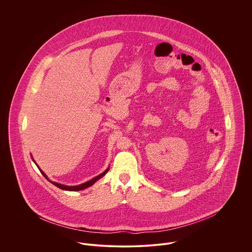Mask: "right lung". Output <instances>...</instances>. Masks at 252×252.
Segmentation results:
<instances>
[{"mask_svg":"<svg viewBox=\"0 0 252 252\" xmlns=\"http://www.w3.org/2000/svg\"><path fill=\"white\" fill-rule=\"evenodd\" d=\"M33 161L35 162V160L33 159ZM35 164H36V162H35ZM37 166V165H36ZM37 168H38V166H37ZM38 170L40 171V173L42 174V176L46 179V180H48V181H50L52 184H54L55 186H57L58 188H60V189H63V190H67V191H79V190H82V189H85V188H87V187H89V186H91V185H93L96 181L98 180H100L101 178H103L107 173H108V168L104 172V173H102L101 175H99V176H97V177H95L94 179H92V180H89V181H86V182H84V183H82V184H79V185H75V186H68V185H64V184H60V183H57V182H53V181H51V180H48V178H47V176L38 168Z\"/></svg>","mask_w":252,"mask_h":252,"instance_id":"add662e5","label":"right lung"}]
</instances>
